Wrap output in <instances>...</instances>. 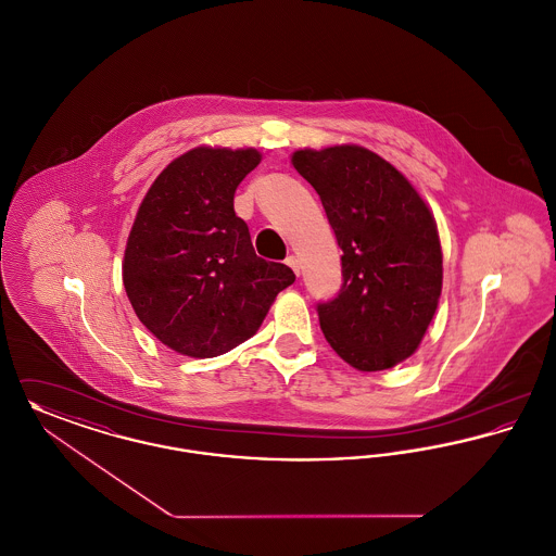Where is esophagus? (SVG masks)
Listing matches in <instances>:
<instances>
[{
	"instance_id": "1",
	"label": "esophagus",
	"mask_w": 556,
	"mask_h": 556,
	"mask_svg": "<svg viewBox=\"0 0 556 556\" xmlns=\"http://www.w3.org/2000/svg\"><path fill=\"white\" fill-rule=\"evenodd\" d=\"M286 265L290 266L291 270H293L295 275H300V261H298V256H288Z\"/></svg>"
}]
</instances>
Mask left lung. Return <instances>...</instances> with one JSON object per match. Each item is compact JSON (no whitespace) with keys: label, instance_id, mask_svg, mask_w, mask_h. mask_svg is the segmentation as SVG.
I'll list each match as a JSON object with an SVG mask.
<instances>
[{"label":"left lung","instance_id":"1","mask_svg":"<svg viewBox=\"0 0 556 556\" xmlns=\"http://www.w3.org/2000/svg\"><path fill=\"white\" fill-rule=\"evenodd\" d=\"M342 248L344 286L318 304L325 340L358 370L413 356L442 295V245L427 202L394 164L363 146L295 150Z\"/></svg>","mask_w":556,"mask_h":556}]
</instances>
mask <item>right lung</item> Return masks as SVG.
<instances>
[{"label":"right lung","instance_id":"1","mask_svg":"<svg viewBox=\"0 0 556 556\" xmlns=\"http://www.w3.org/2000/svg\"><path fill=\"white\" fill-rule=\"evenodd\" d=\"M263 154L198 146L173 160L143 195L123 258L137 318L170 350L212 358L250 340L290 266L256 256L233 195Z\"/></svg>","mask_w":556,"mask_h":556}]
</instances>
